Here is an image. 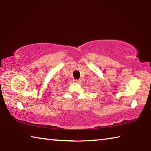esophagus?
<instances>
[{
	"instance_id": "obj_1",
	"label": "esophagus",
	"mask_w": 151,
	"mask_h": 151,
	"mask_svg": "<svg viewBox=\"0 0 151 151\" xmlns=\"http://www.w3.org/2000/svg\"><path fill=\"white\" fill-rule=\"evenodd\" d=\"M74 81H75V83H79L81 82L80 80H74Z\"/></svg>"
}]
</instances>
